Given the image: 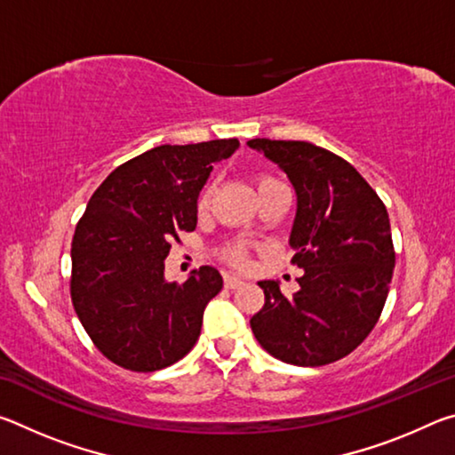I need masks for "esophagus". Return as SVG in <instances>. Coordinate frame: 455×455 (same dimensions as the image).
Returning a JSON list of instances; mask_svg holds the SVG:
<instances>
[{
  "label": "esophagus",
  "mask_w": 455,
  "mask_h": 455,
  "mask_svg": "<svg viewBox=\"0 0 455 455\" xmlns=\"http://www.w3.org/2000/svg\"><path fill=\"white\" fill-rule=\"evenodd\" d=\"M241 284H244V281L241 279V276H235V275H227L225 276V287L227 289H238Z\"/></svg>",
  "instance_id": "34e87169"
}]
</instances>
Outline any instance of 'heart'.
Returning a JSON list of instances; mask_svg holds the SVG:
<instances>
[{"instance_id": "b5f03b06", "label": "heart", "mask_w": 455, "mask_h": 455, "mask_svg": "<svg viewBox=\"0 0 455 455\" xmlns=\"http://www.w3.org/2000/svg\"><path fill=\"white\" fill-rule=\"evenodd\" d=\"M273 184H279L275 179H271V176H259L257 179V190H265L268 187H273ZM211 196H212V187H206L203 192H200L198 196V211H206L209 209L211 204ZM246 257H249V246H246V243H233L228 246V249L225 251V259L228 260V263H233L236 267H244L246 265Z\"/></svg>"}]
</instances>
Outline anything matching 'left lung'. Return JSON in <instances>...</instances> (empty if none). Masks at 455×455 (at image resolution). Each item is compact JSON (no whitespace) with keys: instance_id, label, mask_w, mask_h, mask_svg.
I'll return each instance as SVG.
<instances>
[{"instance_id":"obj_1","label":"left lung","mask_w":455,"mask_h":455,"mask_svg":"<svg viewBox=\"0 0 455 455\" xmlns=\"http://www.w3.org/2000/svg\"><path fill=\"white\" fill-rule=\"evenodd\" d=\"M297 195L289 244L299 291L259 281L265 305L251 329L273 357L299 367L333 363L363 343L383 311L395 252L387 209L347 160L301 140L252 138Z\"/></svg>"}]
</instances>
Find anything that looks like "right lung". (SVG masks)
Segmentation results:
<instances>
[{
  "label": "right lung",
  "instance_id": "add662e5",
  "mask_svg": "<svg viewBox=\"0 0 455 455\" xmlns=\"http://www.w3.org/2000/svg\"><path fill=\"white\" fill-rule=\"evenodd\" d=\"M236 138L163 144L100 184L72 241V303L92 341L130 371H158L195 347L204 307L222 289L214 267L164 276L172 238L196 228L198 195Z\"/></svg>",
  "mask_w": 455,
  "mask_h": 455
}]
</instances>
